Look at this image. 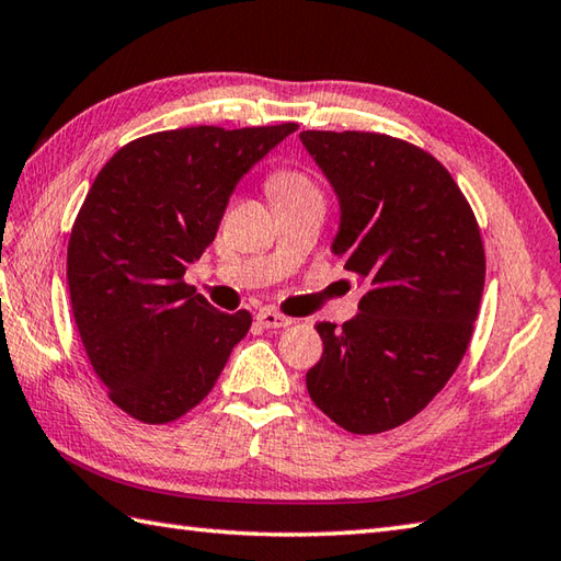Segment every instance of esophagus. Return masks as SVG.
<instances>
[{
  "instance_id": "1",
  "label": "esophagus",
  "mask_w": 561,
  "mask_h": 561,
  "mask_svg": "<svg viewBox=\"0 0 561 561\" xmlns=\"http://www.w3.org/2000/svg\"><path fill=\"white\" fill-rule=\"evenodd\" d=\"M255 321H257V325H262V328H284V325L291 323V318L282 316V313H277V311H272V309H262V311L255 316Z\"/></svg>"
}]
</instances>
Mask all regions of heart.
<instances>
[{"label":"heart","instance_id":"1","mask_svg":"<svg viewBox=\"0 0 561 561\" xmlns=\"http://www.w3.org/2000/svg\"><path fill=\"white\" fill-rule=\"evenodd\" d=\"M267 190L274 202L296 199V196H318L316 184L299 170H277L267 180Z\"/></svg>","mask_w":561,"mask_h":561}]
</instances>
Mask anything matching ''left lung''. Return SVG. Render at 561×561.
<instances>
[{
	"label": "left lung",
	"mask_w": 561,
	"mask_h": 561,
	"mask_svg": "<svg viewBox=\"0 0 561 561\" xmlns=\"http://www.w3.org/2000/svg\"><path fill=\"white\" fill-rule=\"evenodd\" d=\"M340 202L333 252L362 284L359 313L318 323L323 355L306 389L355 435L391 431L435 399L462 362L484 291V243L465 194L411 142L304 130Z\"/></svg>",
	"instance_id": "1"
}]
</instances>
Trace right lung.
Here are the masks:
<instances>
[{
	"label": "right lung",
	"instance_id": "right-lung-1",
	"mask_svg": "<svg viewBox=\"0 0 561 561\" xmlns=\"http://www.w3.org/2000/svg\"><path fill=\"white\" fill-rule=\"evenodd\" d=\"M296 128L160 130L96 174L68 243L70 304L96 377L130 419H182L250 331L248 311L214 309L184 272L214 243L240 178Z\"/></svg>",
	"mask_w": 561,
	"mask_h": 561
}]
</instances>
